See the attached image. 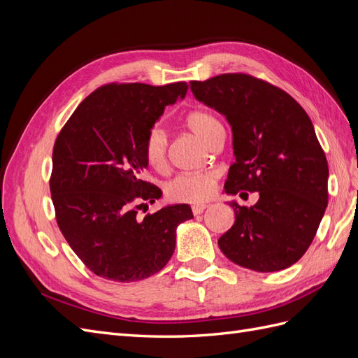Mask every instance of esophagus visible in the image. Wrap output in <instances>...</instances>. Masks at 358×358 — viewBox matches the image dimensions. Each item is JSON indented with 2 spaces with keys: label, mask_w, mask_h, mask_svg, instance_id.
I'll list each match as a JSON object with an SVG mask.
<instances>
[{
  "label": "esophagus",
  "mask_w": 358,
  "mask_h": 358,
  "mask_svg": "<svg viewBox=\"0 0 358 358\" xmlns=\"http://www.w3.org/2000/svg\"><path fill=\"white\" fill-rule=\"evenodd\" d=\"M208 208V204H196V206H192V213L194 215H200V213H203V210Z\"/></svg>",
  "instance_id": "obj_1"
}]
</instances>
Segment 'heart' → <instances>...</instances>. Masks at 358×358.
<instances>
[{"mask_svg": "<svg viewBox=\"0 0 358 358\" xmlns=\"http://www.w3.org/2000/svg\"><path fill=\"white\" fill-rule=\"evenodd\" d=\"M185 124L189 128V131L208 146L212 142V138L222 131L218 119L204 110H194L188 113ZM167 146L169 138L164 129L161 127H154L150 129L145 140V158L150 167L155 170L166 169ZM216 179H218V175L215 171L182 173V175H178L167 183L166 192L173 200L201 203L212 196Z\"/></svg>", "mask_w": 358, "mask_h": 358, "instance_id": "1", "label": "heart"}]
</instances>
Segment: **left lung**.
<instances>
[{
  "label": "left lung",
  "instance_id": "left-lung-1",
  "mask_svg": "<svg viewBox=\"0 0 358 358\" xmlns=\"http://www.w3.org/2000/svg\"><path fill=\"white\" fill-rule=\"evenodd\" d=\"M191 91L231 127L236 162L225 192L259 194L251 208L230 201L236 221L220 237L222 254L264 273L297 263L329 201L327 159L308 113L285 91L248 74L194 80Z\"/></svg>",
  "mask_w": 358,
  "mask_h": 358
}]
</instances>
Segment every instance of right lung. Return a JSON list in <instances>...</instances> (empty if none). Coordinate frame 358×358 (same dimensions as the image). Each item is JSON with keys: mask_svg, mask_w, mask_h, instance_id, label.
<instances>
[{"mask_svg": "<svg viewBox=\"0 0 358 358\" xmlns=\"http://www.w3.org/2000/svg\"><path fill=\"white\" fill-rule=\"evenodd\" d=\"M187 91L185 82L101 86L78 106L57 137L50 194L58 227L96 276L115 282L152 276L175 252L178 225L194 218L188 204L137 218L138 203L162 196L142 179L149 166L146 136Z\"/></svg>", "mask_w": 358, "mask_h": 358, "instance_id": "obj_1", "label": "right lung"}]
</instances>
